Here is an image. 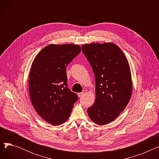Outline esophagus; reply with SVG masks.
I'll return each instance as SVG.
<instances>
[{"label": "esophagus", "instance_id": "esophagus-1", "mask_svg": "<svg viewBox=\"0 0 159 159\" xmlns=\"http://www.w3.org/2000/svg\"><path fill=\"white\" fill-rule=\"evenodd\" d=\"M83 95H84V92H81V93H78L79 97H81Z\"/></svg>", "mask_w": 159, "mask_h": 159}]
</instances>
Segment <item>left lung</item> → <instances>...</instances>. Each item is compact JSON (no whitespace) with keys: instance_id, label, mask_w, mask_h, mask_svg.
Masks as SVG:
<instances>
[{"instance_id":"obj_1","label":"left lung","mask_w":159,"mask_h":159,"mask_svg":"<svg viewBox=\"0 0 159 159\" xmlns=\"http://www.w3.org/2000/svg\"><path fill=\"white\" fill-rule=\"evenodd\" d=\"M95 79V101L88 108L93 122L105 125L115 120L128 105L133 83L130 67L120 48L112 43L82 46Z\"/></svg>"}]
</instances>
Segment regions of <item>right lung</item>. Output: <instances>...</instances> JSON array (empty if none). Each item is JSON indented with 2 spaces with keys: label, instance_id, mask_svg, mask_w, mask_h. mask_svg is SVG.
Masks as SVG:
<instances>
[{
  "label": "right lung",
  "instance_id": "1",
  "mask_svg": "<svg viewBox=\"0 0 159 159\" xmlns=\"http://www.w3.org/2000/svg\"><path fill=\"white\" fill-rule=\"evenodd\" d=\"M81 52L77 44H49L33 60L29 77L31 103L37 113L53 126L70 117L77 95L67 84L66 66Z\"/></svg>",
  "mask_w": 159,
  "mask_h": 159
}]
</instances>
